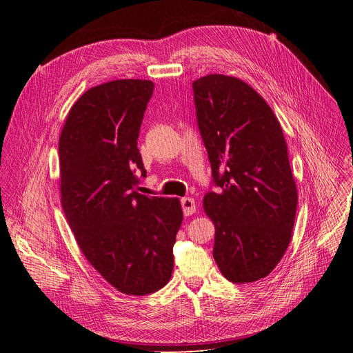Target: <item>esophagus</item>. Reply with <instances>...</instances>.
Wrapping results in <instances>:
<instances>
[{
	"instance_id": "esophagus-1",
	"label": "esophagus",
	"mask_w": 353,
	"mask_h": 353,
	"mask_svg": "<svg viewBox=\"0 0 353 353\" xmlns=\"http://www.w3.org/2000/svg\"><path fill=\"white\" fill-rule=\"evenodd\" d=\"M180 201H181V208H183L184 216H190V214H193L196 212L194 199H192V197H183Z\"/></svg>"
}]
</instances>
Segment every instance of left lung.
Segmentation results:
<instances>
[{
    "label": "left lung",
    "instance_id": "8db88e82",
    "mask_svg": "<svg viewBox=\"0 0 353 353\" xmlns=\"http://www.w3.org/2000/svg\"><path fill=\"white\" fill-rule=\"evenodd\" d=\"M200 134L219 192L203 209L214 223L213 257L228 281L252 283L281 262L292 239L298 189L279 120L240 79L193 81Z\"/></svg>",
    "mask_w": 353,
    "mask_h": 353
}]
</instances>
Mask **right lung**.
I'll use <instances>...</instances> for the list:
<instances>
[{"mask_svg":"<svg viewBox=\"0 0 353 353\" xmlns=\"http://www.w3.org/2000/svg\"><path fill=\"white\" fill-rule=\"evenodd\" d=\"M154 84L114 80L71 107L59 143L61 205L90 265L119 292L144 296L170 281L183 221L179 199L134 190L137 139Z\"/></svg>","mask_w":353,"mask_h":353,"instance_id":"obj_1","label":"right lung"}]
</instances>
